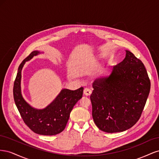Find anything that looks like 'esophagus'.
<instances>
[{"mask_svg":"<svg viewBox=\"0 0 159 159\" xmlns=\"http://www.w3.org/2000/svg\"><path fill=\"white\" fill-rule=\"evenodd\" d=\"M92 93V91H91L90 89L89 88H85L84 90V94L86 96H89Z\"/></svg>","mask_w":159,"mask_h":159,"instance_id":"34e87169","label":"esophagus"}]
</instances>
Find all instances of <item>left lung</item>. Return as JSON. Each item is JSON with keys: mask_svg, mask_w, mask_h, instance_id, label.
Wrapping results in <instances>:
<instances>
[{"mask_svg": "<svg viewBox=\"0 0 159 159\" xmlns=\"http://www.w3.org/2000/svg\"><path fill=\"white\" fill-rule=\"evenodd\" d=\"M111 73L94 81L90 96L92 117L106 133L125 131L140 118L150 92L151 81L143 62L129 50Z\"/></svg>", "mask_w": 159, "mask_h": 159, "instance_id": "8db88e82", "label": "left lung"}]
</instances>
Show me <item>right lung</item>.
<instances>
[{
	"mask_svg": "<svg viewBox=\"0 0 159 159\" xmlns=\"http://www.w3.org/2000/svg\"><path fill=\"white\" fill-rule=\"evenodd\" d=\"M41 53L37 50L33 51L19 66L14 83V99L24 122L32 131L42 135H55L64 131L72 109L82 98L84 88L74 91L63 89L45 108L38 109L32 107L22 95V70L26 61Z\"/></svg>",
	"mask_w": 159,
	"mask_h": 159,
	"instance_id": "1",
	"label": "right lung"
}]
</instances>
